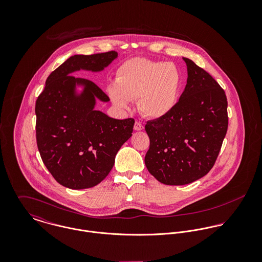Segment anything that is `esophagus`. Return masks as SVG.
<instances>
[{
	"instance_id": "34e87169",
	"label": "esophagus",
	"mask_w": 262,
	"mask_h": 262,
	"mask_svg": "<svg viewBox=\"0 0 262 262\" xmlns=\"http://www.w3.org/2000/svg\"><path fill=\"white\" fill-rule=\"evenodd\" d=\"M143 128H144V126H143L140 122H138V121L135 122V124H134V130L140 131V130H143Z\"/></svg>"
}]
</instances>
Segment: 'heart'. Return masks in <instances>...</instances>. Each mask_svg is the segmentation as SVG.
Wrapping results in <instances>:
<instances>
[{"instance_id": "heart-1", "label": "heart", "mask_w": 262, "mask_h": 262, "mask_svg": "<svg viewBox=\"0 0 262 262\" xmlns=\"http://www.w3.org/2000/svg\"><path fill=\"white\" fill-rule=\"evenodd\" d=\"M183 85V75L172 62L133 58L117 71L116 83L108 88L114 105L127 109L137 100L139 112L150 119H159L176 107Z\"/></svg>"}]
</instances>
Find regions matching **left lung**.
<instances>
[{
	"mask_svg": "<svg viewBox=\"0 0 262 262\" xmlns=\"http://www.w3.org/2000/svg\"><path fill=\"white\" fill-rule=\"evenodd\" d=\"M187 63V85L173 110L148 121L149 149L145 165L160 183L190 184L206 176L219 155L227 129L224 90L192 60Z\"/></svg>",
	"mask_w": 262,
	"mask_h": 262,
	"instance_id": "8db88e82",
	"label": "left lung"
}]
</instances>
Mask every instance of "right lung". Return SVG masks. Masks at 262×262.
I'll return each mask as SVG.
<instances>
[{
  "label": "right lung",
  "instance_id": "add662e5",
  "mask_svg": "<svg viewBox=\"0 0 262 262\" xmlns=\"http://www.w3.org/2000/svg\"><path fill=\"white\" fill-rule=\"evenodd\" d=\"M116 51L74 55L53 71L38 96L37 147L48 171L63 187L82 189L99 185L111 171L121 146L132 136L134 119L117 120L95 110L96 99L109 97L92 80L72 75L79 70L100 72ZM76 84L84 85L80 95Z\"/></svg>",
  "mask_w": 262,
  "mask_h": 262
}]
</instances>
